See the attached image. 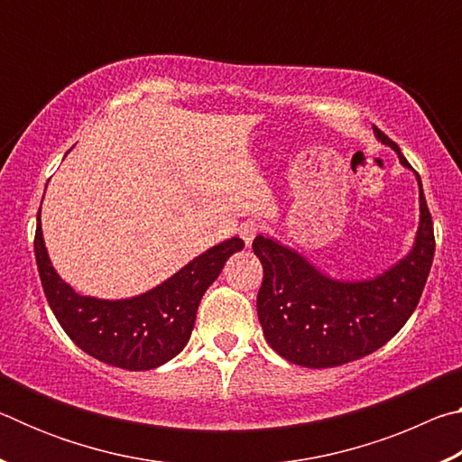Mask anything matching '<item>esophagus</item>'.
Wrapping results in <instances>:
<instances>
[{
    "mask_svg": "<svg viewBox=\"0 0 462 462\" xmlns=\"http://www.w3.org/2000/svg\"><path fill=\"white\" fill-rule=\"evenodd\" d=\"M259 232H261V226L253 220H248L240 226V236H242V240H245L246 246L253 245V240L256 238V234Z\"/></svg>",
    "mask_w": 462,
    "mask_h": 462,
    "instance_id": "1",
    "label": "esophagus"
}]
</instances>
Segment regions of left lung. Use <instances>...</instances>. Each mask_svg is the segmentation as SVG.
Segmentation results:
<instances>
[{
  "mask_svg": "<svg viewBox=\"0 0 462 462\" xmlns=\"http://www.w3.org/2000/svg\"><path fill=\"white\" fill-rule=\"evenodd\" d=\"M374 138L393 148L405 169L411 165L400 146L373 126ZM420 222L410 253L379 275L334 279L273 236L253 242L263 264L256 311L269 346L285 361L330 369L374 353L402 330L416 310L434 259V228L420 175Z\"/></svg>",
  "mask_w": 462,
  "mask_h": 462,
  "instance_id": "obj_1",
  "label": "left lung"
}]
</instances>
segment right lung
I'll return each mask as SVG.
<instances>
[{"mask_svg": "<svg viewBox=\"0 0 462 462\" xmlns=\"http://www.w3.org/2000/svg\"><path fill=\"white\" fill-rule=\"evenodd\" d=\"M242 248L245 242L238 236L228 238L144 293L101 300L77 293L60 279L44 245L41 212L36 216L34 254L54 318L83 353L126 371H151L181 353L189 342L203 293L226 261Z\"/></svg>", "mask_w": 462, "mask_h": 462, "instance_id": "add662e5", "label": "right lung"}]
</instances>
